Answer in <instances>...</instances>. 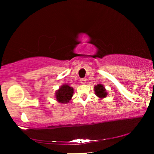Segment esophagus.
Wrapping results in <instances>:
<instances>
[{"mask_svg":"<svg viewBox=\"0 0 154 154\" xmlns=\"http://www.w3.org/2000/svg\"><path fill=\"white\" fill-rule=\"evenodd\" d=\"M80 81H81V83L82 84H85L86 83V79H81V80H80Z\"/></svg>","mask_w":154,"mask_h":154,"instance_id":"esophagus-1","label":"esophagus"}]
</instances>
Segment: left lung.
Returning <instances> with one entry per match:
<instances>
[{"mask_svg":"<svg viewBox=\"0 0 154 154\" xmlns=\"http://www.w3.org/2000/svg\"><path fill=\"white\" fill-rule=\"evenodd\" d=\"M94 94L100 99H104L108 95V92H106V88L102 84H97V85H94Z\"/></svg>","mask_w":154,"mask_h":154,"instance_id":"obj_1","label":"left lung"}]
</instances>
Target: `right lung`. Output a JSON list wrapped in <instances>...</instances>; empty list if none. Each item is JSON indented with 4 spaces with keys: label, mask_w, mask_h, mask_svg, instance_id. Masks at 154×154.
<instances>
[{
    "label": "right lung",
    "mask_w": 154,
    "mask_h": 154,
    "mask_svg": "<svg viewBox=\"0 0 154 154\" xmlns=\"http://www.w3.org/2000/svg\"><path fill=\"white\" fill-rule=\"evenodd\" d=\"M73 92V88L69 84H63L55 91L56 101L61 104H67L72 98Z\"/></svg>",
    "instance_id": "add662e5"
}]
</instances>
